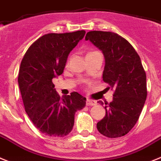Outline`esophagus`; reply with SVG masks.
Wrapping results in <instances>:
<instances>
[{"label":"esophagus","mask_w":161,"mask_h":161,"mask_svg":"<svg viewBox=\"0 0 161 161\" xmlns=\"http://www.w3.org/2000/svg\"><path fill=\"white\" fill-rule=\"evenodd\" d=\"M97 104V102L94 101V100L90 99V98H87L86 100V105L87 106H94Z\"/></svg>","instance_id":"esophagus-1"}]
</instances>
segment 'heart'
<instances>
[{
  "label": "heart",
  "mask_w": 161,
  "mask_h": 161,
  "mask_svg": "<svg viewBox=\"0 0 161 161\" xmlns=\"http://www.w3.org/2000/svg\"><path fill=\"white\" fill-rule=\"evenodd\" d=\"M94 53V52H90V53Z\"/></svg>",
  "instance_id": "obj_1"
}]
</instances>
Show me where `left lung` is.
Here are the masks:
<instances>
[{"label":"left lung","instance_id":"1","mask_svg":"<svg viewBox=\"0 0 161 161\" xmlns=\"http://www.w3.org/2000/svg\"><path fill=\"white\" fill-rule=\"evenodd\" d=\"M86 40L103 53V80L115 90L112 102L105 106V116L97 123V130L108 138L125 136L138 121L147 95L139 55L129 41L111 31H89Z\"/></svg>","mask_w":161,"mask_h":161}]
</instances>
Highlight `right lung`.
<instances>
[{"mask_svg": "<svg viewBox=\"0 0 161 161\" xmlns=\"http://www.w3.org/2000/svg\"><path fill=\"white\" fill-rule=\"evenodd\" d=\"M86 31L49 33L28 48L19 68V82L27 116L45 135L64 137L71 131L75 113L86 107V98L72 92L60 97L52 82L64 72L70 52Z\"/></svg>", "mask_w": 161, "mask_h": 161, "instance_id": "obj_1", "label": "right lung"}]
</instances>
